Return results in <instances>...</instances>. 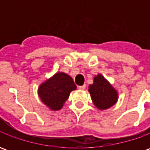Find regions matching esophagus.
<instances>
[{
	"instance_id": "34e87169",
	"label": "esophagus",
	"mask_w": 150,
	"mask_h": 150,
	"mask_svg": "<svg viewBox=\"0 0 150 150\" xmlns=\"http://www.w3.org/2000/svg\"><path fill=\"white\" fill-rule=\"evenodd\" d=\"M85 88H86V85L85 84L82 85V86H78V88L79 90H83V89H85Z\"/></svg>"
}]
</instances>
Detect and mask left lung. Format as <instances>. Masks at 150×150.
I'll use <instances>...</instances> for the list:
<instances>
[{
  "instance_id": "1",
  "label": "left lung",
  "mask_w": 150,
  "mask_h": 150,
  "mask_svg": "<svg viewBox=\"0 0 150 150\" xmlns=\"http://www.w3.org/2000/svg\"><path fill=\"white\" fill-rule=\"evenodd\" d=\"M89 92L94 104L99 109H106L116 104L117 92L101 75L94 78L93 84L89 86Z\"/></svg>"
}]
</instances>
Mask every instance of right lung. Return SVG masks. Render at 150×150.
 <instances>
[{
    "label": "right lung",
    "mask_w": 150,
    "mask_h": 150,
    "mask_svg": "<svg viewBox=\"0 0 150 150\" xmlns=\"http://www.w3.org/2000/svg\"><path fill=\"white\" fill-rule=\"evenodd\" d=\"M76 89L75 83L68 75L59 72L40 85L38 96L41 100L52 110H59L71 91Z\"/></svg>",
    "instance_id": "right-lung-1"
}]
</instances>
